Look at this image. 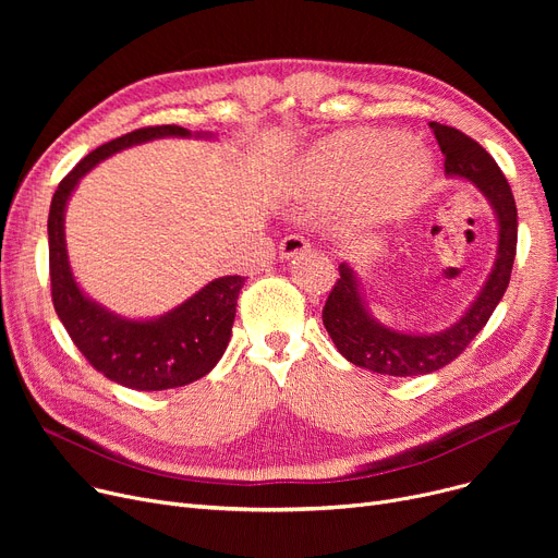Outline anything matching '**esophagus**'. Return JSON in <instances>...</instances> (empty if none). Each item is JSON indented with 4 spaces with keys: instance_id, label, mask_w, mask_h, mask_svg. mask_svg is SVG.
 <instances>
[{
    "instance_id": "esophagus-1",
    "label": "esophagus",
    "mask_w": 558,
    "mask_h": 558,
    "mask_svg": "<svg viewBox=\"0 0 558 558\" xmlns=\"http://www.w3.org/2000/svg\"><path fill=\"white\" fill-rule=\"evenodd\" d=\"M310 242L303 240L301 234H287V238L280 242V255L282 259H291V257H299L303 253H310Z\"/></svg>"
}]
</instances>
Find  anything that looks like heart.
Here are the masks:
<instances>
[{
  "mask_svg": "<svg viewBox=\"0 0 558 558\" xmlns=\"http://www.w3.org/2000/svg\"><path fill=\"white\" fill-rule=\"evenodd\" d=\"M423 149L391 131H341L318 140L291 167V185L307 196L355 194L366 213L402 205L427 179Z\"/></svg>",
  "mask_w": 558,
  "mask_h": 558,
  "instance_id": "heart-1",
  "label": "heart"
}]
</instances>
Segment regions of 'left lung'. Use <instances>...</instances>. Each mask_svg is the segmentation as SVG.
Returning a JSON list of instances; mask_svg holds the SVG:
<instances>
[{"instance_id": "1", "label": "left lung", "mask_w": 558, "mask_h": 558, "mask_svg": "<svg viewBox=\"0 0 558 558\" xmlns=\"http://www.w3.org/2000/svg\"><path fill=\"white\" fill-rule=\"evenodd\" d=\"M429 129L446 156L444 167L448 179L473 183L490 203L497 219V255L475 301L452 326L429 335L400 332L377 320L366 305L355 269L348 262L339 264L341 278L326 301L324 326L350 364L379 375H425L459 357L502 301L515 259L518 210L505 173L484 146L461 131L438 122H429Z\"/></svg>"}]
</instances>
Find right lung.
Returning a JSON list of instances; mask_svg holds the SVG:
<instances>
[{
    "label": "right lung",
    "mask_w": 558,
    "mask_h": 558,
    "mask_svg": "<svg viewBox=\"0 0 558 558\" xmlns=\"http://www.w3.org/2000/svg\"><path fill=\"white\" fill-rule=\"evenodd\" d=\"M160 137H213L183 126H149L101 144L58 185L47 221L51 301L83 357L112 383L135 391L185 387L208 375L232 335L242 276L215 278L185 303L154 318H126L93 301L78 287L65 244L68 201L87 171L129 146Z\"/></svg>",
    "instance_id": "right-lung-1"
}]
</instances>
